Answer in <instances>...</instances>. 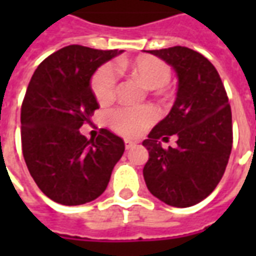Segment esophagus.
I'll return each mask as SVG.
<instances>
[{
    "label": "esophagus",
    "instance_id": "esophagus-1",
    "mask_svg": "<svg viewBox=\"0 0 256 256\" xmlns=\"http://www.w3.org/2000/svg\"><path fill=\"white\" fill-rule=\"evenodd\" d=\"M136 142L133 141H130V140H124V146H126V150H130V148H133Z\"/></svg>",
    "mask_w": 256,
    "mask_h": 256
}]
</instances>
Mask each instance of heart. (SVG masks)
Masks as SVG:
<instances>
[{"label":"heart","mask_w":256,"mask_h":256,"mask_svg":"<svg viewBox=\"0 0 256 256\" xmlns=\"http://www.w3.org/2000/svg\"><path fill=\"white\" fill-rule=\"evenodd\" d=\"M123 67L128 68L132 75L150 89H159L164 86L172 75L170 67L163 60L154 56H140L132 63L124 64ZM116 84V70L112 66H104L96 72L92 88L98 102L104 104L114 100ZM155 111L150 106H140V108L124 106L112 111L108 115V120L118 133L133 137L141 133L146 126H150L155 120Z\"/></svg>","instance_id":"obj_1"}]
</instances>
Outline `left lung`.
Segmentation results:
<instances>
[{"instance_id":"left-lung-1","label":"left lung","mask_w":256,"mask_h":256,"mask_svg":"<svg viewBox=\"0 0 256 256\" xmlns=\"http://www.w3.org/2000/svg\"><path fill=\"white\" fill-rule=\"evenodd\" d=\"M148 53L174 68L178 89L172 111L142 141L150 154L145 184L163 203L190 207L207 198L225 172L233 142L230 106L220 74L203 54L185 46ZM170 135L178 137V146L163 150L161 142Z\"/></svg>"}]
</instances>
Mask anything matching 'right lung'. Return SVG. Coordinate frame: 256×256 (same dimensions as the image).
Instances as JSON below:
<instances>
[{
  "instance_id": "obj_1",
  "label": "right lung",
  "mask_w": 256,
  "mask_h": 256,
  "mask_svg": "<svg viewBox=\"0 0 256 256\" xmlns=\"http://www.w3.org/2000/svg\"><path fill=\"white\" fill-rule=\"evenodd\" d=\"M120 53L70 45L31 76L20 115L22 150L38 188L56 203L79 206L98 198L124 152L123 140L106 128L90 140L79 132L98 108L93 74Z\"/></svg>"
}]
</instances>
